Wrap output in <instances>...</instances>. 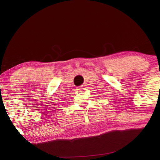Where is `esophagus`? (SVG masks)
<instances>
[{
    "mask_svg": "<svg viewBox=\"0 0 160 160\" xmlns=\"http://www.w3.org/2000/svg\"><path fill=\"white\" fill-rule=\"evenodd\" d=\"M83 89H84V88H83V85L79 86V87H78V88H77V90H78V91H80V92H81L82 90H83Z\"/></svg>",
    "mask_w": 160,
    "mask_h": 160,
    "instance_id": "obj_1",
    "label": "esophagus"
}]
</instances>
